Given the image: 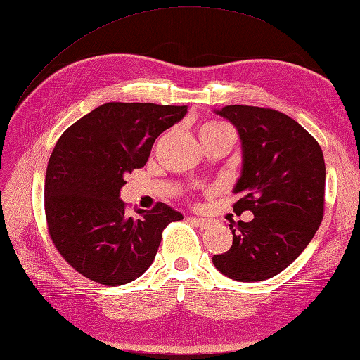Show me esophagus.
I'll list each match as a JSON object with an SVG mask.
<instances>
[{"instance_id":"esophagus-1","label":"esophagus","mask_w":360,"mask_h":360,"mask_svg":"<svg viewBox=\"0 0 360 360\" xmlns=\"http://www.w3.org/2000/svg\"><path fill=\"white\" fill-rule=\"evenodd\" d=\"M189 221L200 227V229H207V227L212 226V220H209V218H189Z\"/></svg>"}]
</instances>
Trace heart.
Masks as SVG:
<instances>
[{
	"label": "heart",
	"mask_w": 360,
	"mask_h": 360,
	"mask_svg": "<svg viewBox=\"0 0 360 360\" xmlns=\"http://www.w3.org/2000/svg\"><path fill=\"white\" fill-rule=\"evenodd\" d=\"M223 127H227V125L221 124V122H207V124H205L201 129H217V128H223Z\"/></svg>",
	"instance_id": "heart-1"
}]
</instances>
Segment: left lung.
<instances>
[{
  "label": "left lung",
  "mask_w": 360,
  "mask_h": 360,
  "mask_svg": "<svg viewBox=\"0 0 360 360\" xmlns=\"http://www.w3.org/2000/svg\"><path fill=\"white\" fill-rule=\"evenodd\" d=\"M243 143V171L233 189V212L249 223L229 224L231 249L214 266L235 281H264L301 255L316 233L326 206V162L319 143L287 114L249 105L217 111Z\"/></svg>",
  "instance_id": "1"
}]
</instances>
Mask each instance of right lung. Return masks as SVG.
Returning <instances> with one entry per match:
<instances>
[{
  "instance_id": "1",
  "label": "right lung",
  "mask_w": 360,
  "mask_h": 360,
  "mask_svg": "<svg viewBox=\"0 0 360 360\" xmlns=\"http://www.w3.org/2000/svg\"><path fill=\"white\" fill-rule=\"evenodd\" d=\"M186 111V105L108 102L58 139L44 186L47 231L85 278L108 287L134 281L153 264L165 227L183 220L162 201L131 217L119 192L146 163L155 139Z\"/></svg>"
}]
</instances>
